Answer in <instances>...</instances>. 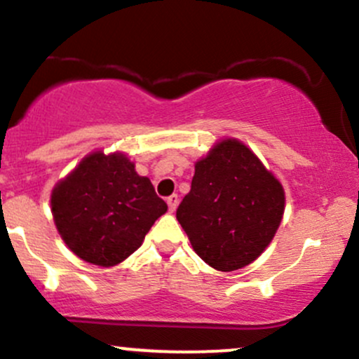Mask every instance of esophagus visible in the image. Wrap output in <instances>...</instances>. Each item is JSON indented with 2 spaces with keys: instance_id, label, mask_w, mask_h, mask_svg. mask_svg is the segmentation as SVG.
I'll use <instances>...</instances> for the list:
<instances>
[{
  "instance_id": "esophagus-1",
  "label": "esophagus",
  "mask_w": 359,
  "mask_h": 359,
  "mask_svg": "<svg viewBox=\"0 0 359 359\" xmlns=\"http://www.w3.org/2000/svg\"><path fill=\"white\" fill-rule=\"evenodd\" d=\"M167 204H168V211L174 212L175 209H177V205H179V196H177V194H174V196L168 197Z\"/></svg>"
}]
</instances>
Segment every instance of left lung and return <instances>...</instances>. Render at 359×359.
I'll use <instances>...</instances> for the list:
<instances>
[{
  "instance_id": "left-lung-1",
  "label": "left lung",
  "mask_w": 359,
  "mask_h": 359,
  "mask_svg": "<svg viewBox=\"0 0 359 359\" xmlns=\"http://www.w3.org/2000/svg\"><path fill=\"white\" fill-rule=\"evenodd\" d=\"M285 192L262 160L236 138L217 142L196 162L191 192L177 221L194 251L212 269L240 270L273 240Z\"/></svg>"
}]
</instances>
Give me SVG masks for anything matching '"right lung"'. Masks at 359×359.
Masks as SVG:
<instances>
[{
  "instance_id": "add662e5",
  "label": "right lung",
  "mask_w": 359,
  "mask_h": 359,
  "mask_svg": "<svg viewBox=\"0 0 359 359\" xmlns=\"http://www.w3.org/2000/svg\"><path fill=\"white\" fill-rule=\"evenodd\" d=\"M50 208L69 250L97 266H114L135 253L167 212L150 179L138 175L125 154L101 150L55 184Z\"/></svg>"
}]
</instances>
